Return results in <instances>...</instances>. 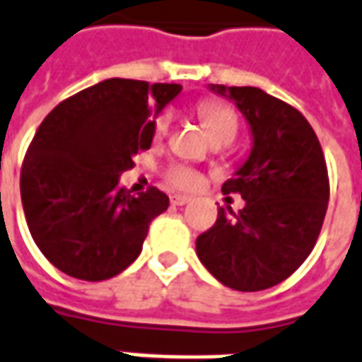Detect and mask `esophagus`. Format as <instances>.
Instances as JSON below:
<instances>
[{
  "instance_id": "1",
  "label": "esophagus",
  "mask_w": 362,
  "mask_h": 362,
  "mask_svg": "<svg viewBox=\"0 0 362 362\" xmlns=\"http://www.w3.org/2000/svg\"><path fill=\"white\" fill-rule=\"evenodd\" d=\"M189 202H192V197H189V195L176 194L170 197V203H173V205H178V207H180V205H186V203H189Z\"/></svg>"
}]
</instances>
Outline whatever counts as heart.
<instances>
[{
  "label": "heart",
  "instance_id": "b5f03b06",
  "mask_svg": "<svg viewBox=\"0 0 362 362\" xmlns=\"http://www.w3.org/2000/svg\"><path fill=\"white\" fill-rule=\"evenodd\" d=\"M197 115L202 119L203 127L211 136V140H234L238 134V115L232 107L224 105V103H216V101H207L197 107ZM170 128V115H160L159 119L155 120V134L163 136L168 132ZM168 182L176 186V188H195L199 184V176L195 170L182 165H174L168 168L167 173Z\"/></svg>",
  "mask_w": 362,
  "mask_h": 362
}]
</instances>
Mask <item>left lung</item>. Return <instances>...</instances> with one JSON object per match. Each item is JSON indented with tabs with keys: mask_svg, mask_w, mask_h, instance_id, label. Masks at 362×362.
Here are the masks:
<instances>
[{
	"mask_svg": "<svg viewBox=\"0 0 362 362\" xmlns=\"http://www.w3.org/2000/svg\"><path fill=\"white\" fill-rule=\"evenodd\" d=\"M234 101L251 132V151L222 194H240L235 215L218 209L213 228L195 251L224 286L261 291L291 276L317 243L328 209L330 184L322 147L303 115L253 86L211 84Z\"/></svg>",
	"mask_w": 362,
	"mask_h": 362,
	"instance_id": "obj_1",
	"label": "left lung"
}]
</instances>
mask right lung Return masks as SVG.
<instances>
[{
  "instance_id": "right-lung-1",
  "label": "right lung",
  "mask_w": 362,
  "mask_h": 362,
  "mask_svg": "<svg viewBox=\"0 0 362 362\" xmlns=\"http://www.w3.org/2000/svg\"><path fill=\"white\" fill-rule=\"evenodd\" d=\"M180 92V84L109 78L61 101L40 124L21 170V199L34 242L61 272L99 282L138 259L168 195H132L119 186L120 174L151 147L155 117Z\"/></svg>"
}]
</instances>
